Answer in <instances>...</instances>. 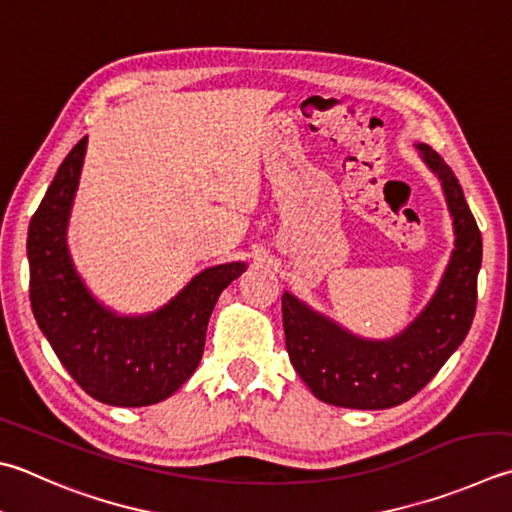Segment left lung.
Segmentation results:
<instances>
[{"label": "left lung", "mask_w": 512, "mask_h": 512, "mask_svg": "<svg viewBox=\"0 0 512 512\" xmlns=\"http://www.w3.org/2000/svg\"><path fill=\"white\" fill-rule=\"evenodd\" d=\"M417 149L441 180L457 236L437 292L421 314L392 339L370 341L343 330L289 292L283 294L289 361L314 397L332 406L383 410L408 401L464 343L475 318L479 227L452 169L428 144H417Z\"/></svg>", "instance_id": "left-lung-1"}]
</instances>
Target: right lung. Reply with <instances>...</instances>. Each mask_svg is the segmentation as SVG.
<instances>
[{
	"label": "right lung",
	"instance_id": "1",
	"mask_svg": "<svg viewBox=\"0 0 512 512\" xmlns=\"http://www.w3.org/2000/svg\"><path fill=\"white\" fill-rule=\"evenodd\" d=\"M84 153L86 138L64 158L28 225L31 307L57 359L86 394L109 406H151L196 372L218 296L247 265L207 267L151 314L111 312L86 289L66 247Z\"/></svg>",
	"mask_w": 512,
	"mask_h": 512
}]
</instances>
